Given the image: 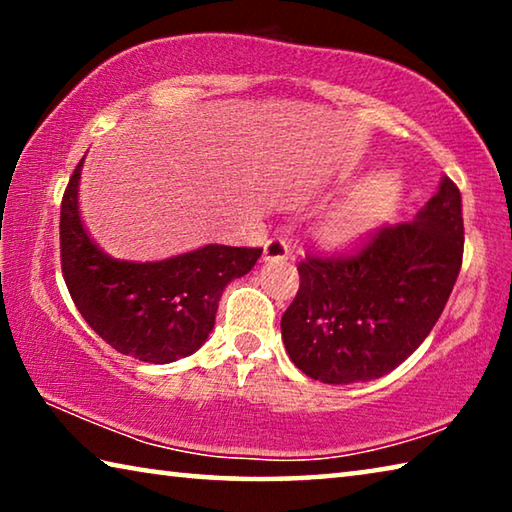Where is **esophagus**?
<instances>
[{
	"mask_svg": "<svg viewBox=\"0 0 512 512\" xmlns=\"http://www.w3.org/2000/svg\"><path fill=\"white\" fill-rule=\"evenodd\" d=\"M289 257V244L280 237H273L266 241L264 246V259H287Z\"/></svg>",
	"mask_w": 512,
	"mask_h": 512,
	"instance_id": "obj_1",
	"label": "esophagus"
}]
</instances>
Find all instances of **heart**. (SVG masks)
I'll return each instance as SVG.
<instances>
[{
    "mask_svg": "<svg viewBox=\"0 0 512 512\" xmlns=\"http://www.w3.org/2000/svg\"><path fill=\"white\" fill-rule=\"evenodd\" d=\"M397 201V183L391 176L368 180L348 203L341 205L329 221V235L334 241H352L361 232L372 228L377 221L393 210Z\"/></svg>",
    "mask_w": 512,
    "mask_h": 512,
    "instance_id": "1",
    "label": "heart"
}]
</instances>
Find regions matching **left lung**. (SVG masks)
Segmentation results:
<instances>
[{
  "label": "left lung",
  "instance_id": "obj_1",
  "mask_svg": "<svg viewBox=\"0 0 512 512\" xmlns=\"http://www.w3.org/2000/svg\"><path fill=\"white\" fill-rule=\"evenodd\" d=\"M461 264V192L445 176L415 221L379 225L345 253H307L282 316L284 348L323 384L386 375L438 323Z\"/></svg>",
  "mask_w": 512,
  "mask_h": 512
}]
</instances>
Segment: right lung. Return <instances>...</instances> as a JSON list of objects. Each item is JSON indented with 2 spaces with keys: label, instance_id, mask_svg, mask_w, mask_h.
I'll return each instance as SVG.
<instances>
[{
  "label": "right lung",
  "instance_id": "right-lung-1",
  "mask_svg": "<svg viewBox=\"0 0 512 512\" xmlns=\"http://www.w3.org/2000/svg\"><path fill=\"white\" fill-rule=\"evenodd\" d=\"M83 160L60 203V268L76 309L126 357L171 363L201 348L223 289L246 275L262 248L210 244L162 262H124L101 253L79 214Z\"/></svg>",
  "mask_w": 512,
  "mask_h": 512
}]
</instances>
